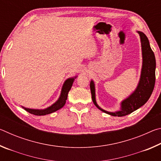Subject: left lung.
I'll return each mask as SVG.
<instances>
[{
    "label": "left lung",
    "instance_id": "left-lung-1",
    "mask_svg": "<svg viewBox=\"0 0 161 161\" xmlns=\"http://www.w3.org/2000/svg\"><path fill=\"white\" fill-rule=\"evenodd\" d=\"M140 35L141 47L143 54V66L141 79L135 92L121 102V109L116 112H108L103 110L97 105L95 99V89L93 81L90 83V89L92 101L94 105L103 112L114 116H124L145 104L153 91L156 82V58L154 53L151 50L149 41L146 35L141 32H138Z\"/></svg>",
    "mask_w": 161,
    "mask_h": 161
}]
</instances>
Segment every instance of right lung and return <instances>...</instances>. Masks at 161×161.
<instances>
[{"label":"right lung","mask_w":161,"mask_h":161,"mask_svg":"<svg viewBox=\"0 0 161 161\" xmlns=\"http://www.w3.org/2000/svg\"><path fill=\"white\" fill-rule=\"evenodd\" d=\"M74 80H75V78H69L65 81L64 85L62 86L60 97H59V99L54 104L52 105L51 107L43 110L31 109V108H24L23 107V108H25V110L28 111V112L31 113L32 114H34V115H36V116H44V115H46V114L53 113L54 111L60 109L62 107H64L65 103H66L68 92H69L71 89V87L72 86Z\"/></svg>","instance_id":"1"}]
</instances>
